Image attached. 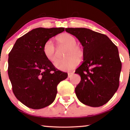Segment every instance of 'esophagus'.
I'll return each mask as SVG.
<instances>
[{"label":"esophagus","mask_w":130,"mask_h":130,"mask_svg":"<svg viewBox=\"0 0 130 130\" xmlns=\"http://www.w3.org/2000/svg\"><path fill=\"white\" fill-rule=\"evenodd\" d=\"M73 74H74V73H73V72H70V73H68V77H69V78L71 77L73 75Z\"/></svg>","instance_id":"1"}]
</instances>
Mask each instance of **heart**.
I'll return each instance as SVG.
<instances>
[{
    "label": "heart",
    "instance_id": "1",
    "mask_svg": "<svg viewBox=\"0 0 130 130\" xmlns=\"http://www.w3.org/2000/svg\"><path fill=\"white\" fill-rule=\"evenodd\" d=\"M58 48L65 47L63 56L64 58L57 60L54 66L58 70L67 72L74 69L79 63V60L82 59L84 56V50L81 45L76 44V39L69 33H63L57 38ZM43 53L44 56L50 61H54L56 58L57 50L53 41L49 40L44 44Z\"/></svg>",
    "mask_w": 130,
    "mask_h": 130
}]
</instances>
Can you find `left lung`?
<instances>
[{"label": "left lung", "mask_w": 130, "mask_h": 130, "mask_svg": "<svg viewBox=\"0 0 130 130\" xmlns=\"http://www.w3.org/2000/svg\"><path fill=\"white\" fill-rule=\"evenodd\" d=\"M84 50L83 61L76 70L81 80L75 88L83 104L99 107L112 98L119 87L121 62L118 48L102 34L85 28H68Z\"/></svg>", "instance_id": "left-lung-1"}]
</instances>
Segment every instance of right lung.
I'll return each instance as SVG.
<instances>
[{
  "label": "right lung",
  "instance_id": "add662e5",
  "mask_svg": "<svg viewBox=\"0 0 130 130\" xmlns=\"http://www.w3.org/2000/svg\"><path fill=\"white\" fill-rule=\"evenodd\" d=\"M64 28H38L18 39L9 54L8 75L14 95L32 109L45 108L54 102L60 82L67 73L58 70L43 53L45 42Z\"/></svg>",
  "mask_w": 130,
  "mask_h": 130
}]
</instances>
